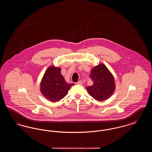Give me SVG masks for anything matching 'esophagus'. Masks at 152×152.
Instances as JSON below:
<instances>
[{"instance_id":"obj_1","label":"esophagus","mask_w":152,"mask_h":152,"mask_svg":"<svg viewBox=\"0 0 152 152\" xmlns=\"http://www.w3.org/2000/svg\"><path fill=\"white\" fill-rule=\"evenodd\" d=\"M76 84H78V85H82V84H83V81H82L81 80H79V81H78L77 82Z\"/></svg>"}]
</instances>
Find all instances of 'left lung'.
Listing matches in <instances>:
<instances>
[{
	"mask_svg": "<svg viewBox=\"0 0 152 152\" xmlns=\"http://www.w3.org/2000/svg\"><path fill=\"white\" fill-rule=\"evenodd\" d=\"M90 78L94 82L87 87L89 94L98 101H104L113 94L115 89V80L108 68L103 64L97 65L91 71Z\"/></svg>",
	"mask_w": 152,
	"mask_h": 152,
	"instance_id": "left-lung-1",
	"label": "left lung"
}]
</instances>
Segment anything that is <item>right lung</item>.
<instances>
[{
	"instance_id": "1",
	"label": "right lung",
	"mask_w": 152,
	"mask_h": 152,
	"mask_svg": "<svg viewBox=\"0 0 152 152\" xmlns=\"http://www.w3.org/2000/svg\"><path fill=\"white\" fill-rule=\"evenodd\" d=\"M73 84H68L61 74V69L54 66L48 68L40 84L42 94L53 102L63 99Z\"/></svg>"
}]
</instances>
